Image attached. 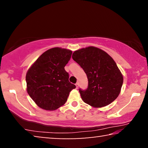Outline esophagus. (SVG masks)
I'll return each instance as SVG.
<instances>
[{
	"mask_svg": "<svg viewBox=\"0 0 148 148\" xmlns=\"http://www.w3.org/2000/svg\"><path fill=\"white\" fill-rule=\"evenodd\" d=\"M76 88H78V87H79V83H78V82L76 84Z\"/></svg>",
	"mask_w": 148,
	"mask_h": 148,
	"instance_id": "esophagus-1",
	"label": "esophagus"
}]
</instances>
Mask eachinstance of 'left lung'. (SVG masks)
Listing matches in <instances>:
<instances>
[{"instance_id": "left-lung-1", "label": "left lung", "mask_w": 148, "mask_h": 148, "mask_svg": "<svg viewBox=\"0 0 148 148\" xmlns=\"http://www.w3.org/2000/svg\"><path fill=\"white\" fill-rule=\"evenodd\" d=\"M72 59L84 69L88 79L87 89H79L84 102L101 108L117 99L123 77L116 62L106 52L89 46L75 51Z\"/></svg>"}]
</instances>
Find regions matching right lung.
<instances>
[{
	"label": "right lung",
	"instance_id": "right-lung-1",
	"mask_svg": "<svg viewBox=\"0 0 148 148\" xmlns=\"http://www.w3.org/2000/svg\"><path fill=\"white\" fill-rule=\"evenodd\" d=\"M71 50L53 47L45 51L26 74L27 91L40 108L55 110L65 104L70 92L76 88L69 81L64 66L71 58Z\"/></svg>",
	"mask_w": 148,
	"mask_h": 148
}]
</instances>
